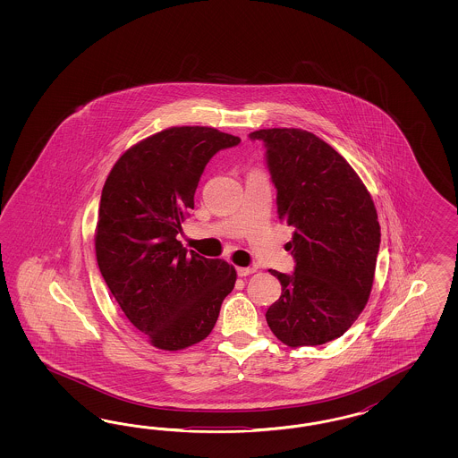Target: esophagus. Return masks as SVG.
Returning a JSON list of instances; mask_svg holds the SVG:
<instances>
[{"mask_svg": "<svg viewBox=\"0 0 458 458\" xmlns=\"http://www.w3.org/2000/svg\"><path fill=\"white\" fill-rule=\"evenodd\" d=\"M255 272V268H251V267H238L236 268V274L240 276V277H247V276H251Z\"/></svg>", "mask_w": 458, "mask_h": 458, "instance_id": "1", "label": "esophagus"}]
</instances>
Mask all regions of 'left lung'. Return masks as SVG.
<instances>
[{"label": "left lung", "instance_id": "obj_1", "mask_svg": "<svg viewBox=\"0 0 458 458\" xmlns=\"http://www.w3.org/2000/svg\"><path fill=\"white\" fill-rule=\"evenodd\" d=\"M277 188L278 220L293 226V274L268 270L282 293L265 318L291 347L341 337L368 304L381 232L375 203L356 171L327 142L302 129H260Z\"/></svg>", "mask_w": 458, "mask_h": 458}]
</instances>
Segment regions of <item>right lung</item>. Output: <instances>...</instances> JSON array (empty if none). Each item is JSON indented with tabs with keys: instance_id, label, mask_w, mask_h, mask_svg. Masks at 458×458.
Masks as SVG:
<instances>
[{
	"instance_id": "add662e5",
	"label": "right lung",
	"mask_w": 458,
	"mask_h": 458,
	"mask_svg": "<svg viewBox=\"0 0 458 458\" xmlns=\"http://www.w3.org/2000/svg\"><path fill=\"white\" fill-rule=\"evenodd\" d=\"M238 142L213 127H169L127 149L102 188L100 274L125 318L157 349L203 341L235 287L232 265L188 251L176 236L209 159Z\"/></svg>"
}]
</instances>
